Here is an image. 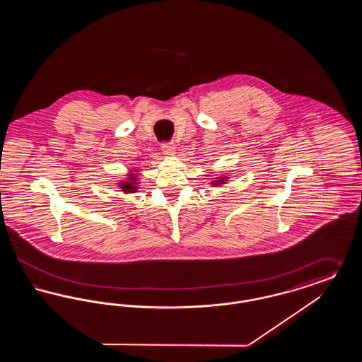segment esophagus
<instances>
[{
	"mask_svg": "<svg viewBox=\"0 0 362 362\" xmlns=\"http://www.w3.org/2000/svg\"><path fill=\"white\" fill-rule=\"evenodd\" d=\"M161 151H163L165 155H171L173 151H175V145H173V142H170V141H164V142H161Z\"/></svg>",
	"mask_w": 362,
	"mask_h": 362,
	"instance_id": "esophagus-1",
	"label": "esophagus"
}]
</instances>
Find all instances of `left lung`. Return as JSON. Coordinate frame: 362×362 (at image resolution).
I'll return each mask as SVG.
<instances>
[{"mask_svg":"<svg viewBox=\"0 0 362 362\" xmlns=\"http://www.w3.org/2000/svg\"><path fill=\"white\" fill-rule=\"evenodd\" d=\"M218 182H223V180H218ZM218 182H216V183H218Z\"/></svg>","mask_w":362,"mask_h":362,"instance_id":"left-lung-1","label":"left lung"}]
</instances>
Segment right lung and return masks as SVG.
<instances>
[{"label": "right lung", "mask_w": 362, "mask_h": 362, "mask_svg": "<svg viewBox=\"0 0 362 362\" xmlns=\"http://www.w3.org/2000/svg\"><path fill=\"white\" fill-rule=\"evenodd\" d=\"M133 180H136V179H133ZM121 187L124 189V191H133V186L130 183H123Z\"/></svg>", "instance_id": "1"}]
</instances>
